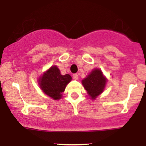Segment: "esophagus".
<instances>
[{"label": "esophagus", "mask_w": 146, "mask_h": 146, "mask_svg": "<svg viewBox=\"0 0 146 146\" xmlns=\"http://www.w3.org/2000/svg\"><path fill=\"white\" fill-rule=\"evenodd\" d=\"M73 78L74 80H78V74H73Z\"/></svg>", "instance_id": "1"}]
</instances>
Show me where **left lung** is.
I'll return each mask as SVG.
<instances>
[{
    "label": "left lung",
    "mask_w": 146,
    "mask_h": 146,
    "mask_svg": "<svg viewBox=\"0 0 146 146\" xmlns=\"http://www.w3.org/2000/svg\"><path fill=\"white\" fill-rule=\"evenodd\" d=\"M107 79L100 68H94L85 78L82 80L84 88L86 90L90 98L95 100L102 94L105 88Z\"/></svg>",
    "instance_id": "left-lung-1"
}]
</instances>
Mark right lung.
<instances>
[{
    "instance_id": "right-lung-1",
    "label": "right lung",
    "mask_w": 146,
    "mask_h": 146,
    "mask_svg": "<svg viewBox=\"0 0 146 146\" xmlns=\"http://www.w3.org/2000/svg\"><path fill=\"white\" fill-rule=\"evenodd\" d=\"M71 80L70 75H61L58 68L53 66L39 77L38 84L44 94L54 100H58L62 98L66 85Z\"/></svg>"
}]
</instances>
